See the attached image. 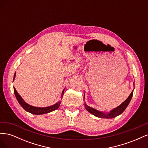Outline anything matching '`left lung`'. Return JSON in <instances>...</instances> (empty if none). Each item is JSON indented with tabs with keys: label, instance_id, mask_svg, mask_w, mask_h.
<instances>
[{
	"label": "left lung",
	"instance_id": "left-lung-1",
	"mask_svg": "<svg viewBox=\"0 0 148 148\" xmlns=\"http://www.w3.org/2000/svg\"><path fill=\"white\" fill-rule=\"evenodd\" d=\"M133 85H134V83H133ZM134 86H135V85H134ZM133 90L130 93V96H128L127 99L123 103H122V104L117 107H116V108L110 110L108 113H106V112H101L95 109L92 108V107L88 106L86 103H84L85 109H86L89 113L92 114V115L96 116L97 117L102 118V119H113L123 113V112L125 110V109L127 108V106L129 104L130 102L132 99V96H133Z\"/></svg>",
	"mask_w": 148,
	"mask_h": 148
}]
</instances>
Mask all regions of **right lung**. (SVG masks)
Listing matches in <instances>:
<instances>
[{"instance_id": "1", "label": "right lung", "mask_w": 148, "mask_h": 148, "mask_svg": "<svg viewBox=\"0 0 148 148\" xmlns=\"http://www.w3.org/2000/svg\"><path fill=\"white\" fill-rule=\"evenodd\" d=\"M15 75H16V73H15L14 75V77H13V81H14V79L15 78ZM64 90L65 89L63 90L62 92L61 95V98L62 99L64 96ZM13 91H14V93L15 97L16 98V99L18 101V102H19V104H20V106L23 107V108L26 110L28 112L33 114H35V115H41V114H47V113H49L51 112H52L55 110H57L58 108H59L60 104H61V101L58 102L57 103H56L55 104H53L52 106H48L46 107H34L32 106H30L29 104H27L23 99V98L21 97V96L20 95H18V93L16 91V89L15 87H13Z\"/></svg>"}]
</instances>
